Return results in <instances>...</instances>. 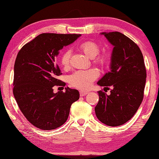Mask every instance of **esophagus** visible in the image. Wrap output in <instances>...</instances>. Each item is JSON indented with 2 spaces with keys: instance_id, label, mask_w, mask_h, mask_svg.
Returning a JSON list of instances; mask_svg holds the SVG:
<instances>
[{
  "instance_id": "esophagus-1",
  "label": "esophagus",
  "mask_w": 159,
  "mask_h": 159,
  "mask_svg": "<svg viewBox=\"0 0 159 159\" xmlns=\"http://www.w3.org/2000/svg\"><path fill=\"white\" fill-rule=\"evenodd\" d=\"M88 94V92H86V91H84V90H80V96H85Z\"/></svg>"
}]
</instances>
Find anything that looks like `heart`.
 <instances>
[{
	"mask_svg": "<svg viewBox=\"0 0 159 159\" xmlns=\"http://www.w3.org/2000/svg\"><path fill=\"white\" fill-rule=\"evenodd\" d=\"M79 49L87 57L93 58L98 54L100 48L96 43L92 41H86L79 45ZM71 52L70 50L65 51L61 55V63L64 67H67L70 64ZM96 63L103 65L107 63V57L105 56H99L95 58ZM98 73L95 70H89L87 71H77L70 76V83L72 86L80 89H88L92 85L95 79L98 77Z\"/></svg>",
	"mask_w": 159,
	"mask_h": 159,
	"instance_id": "b5f03b06",
	"label": "heart"
}]
</instances>
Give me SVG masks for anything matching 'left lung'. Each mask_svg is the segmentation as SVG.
<instances>
[{"label": "left lung", "mask_w": 159, "mask_h": 159, "mask_svg": "<svg viewBox=\"0 0 159 159\" xmlns=\"http://www.w3.org/2000/svg\"><path fill=\"white\" fill-rule=\"evenodd\" d=\"M114 46L110 71L97 82L111 88L110 94L98 92L95 107L97 119L106 125L116 127L130 120L141 105L146 82L143 57L139 46L119 32H102Z\"/></svg>", "instance_id": "8db88e82"}]
</instances>
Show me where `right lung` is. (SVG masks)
<instances>
[{
  "label": "right lung",
  "instance_id": "1",
  "mask_svg": "<svg viewBox=\"0 0 159 159\" xmlns=\"http://www.w3.org/2000/svg\"><path fill=\"white\" fill-rule=\"evenodd\" d=\"M80 34L43 33L20 49L14 64V98L28 121L39 129H57L66 122L71 104L79 99L77 89L54 92L61 70L55 62L59 51Z\"/></svg>",
  "mask_w": 159,
  "mask_h": 159
}]
</instances>
